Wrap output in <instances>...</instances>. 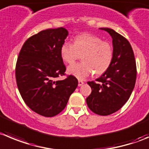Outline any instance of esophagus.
<instances>
[{
    "mask_svg": "<svg viewBox=\"0 0 149 149\" xmlns=\"http://www.w3.org/2000/svg\"><path fill=\"white\" fill-rule=\"evenodd\" d=\"M84 84V82L83 80H78V86H81Z\"/></svg>",
    "mask_w": 149,
    "mask_h": 149,
    "instance_id": "esophagus-1",
    "label": "esophagus"
}]
</instances>
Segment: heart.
<instances>
[{
  "mask_svg": "<svg viewBox=\"0 0 149 149\" xmlns=\"http://www.w3.org/2000/svg\"><path fill=\"white\" fill-rule=\"evenodd\" d=\"M61 59L72 64L81 56L83 61L68 68V73L80 80H83L94 72L101 75L111 66L113 49L109 42L93 34L83 33L72 39V45L63 43L60 48Z\"/></svg>",
  "mask_w": 149,
  "mask_h": 149,
  "instance_id": "obj_1",
  "label": "heart"
}]
</instances>
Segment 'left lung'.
I'll return each instance as SVG.
<instances>
[{
    "label": "left lung",
    "instance_id": "left-lung-1",
    "mask_svg": "<svg viewBox=\"0 0 149 149\" xmlns=\"http://www.w3.org/2000/svg\"><path fill=\"white\" fill-rule=\"evenodd\" d=\"M113 39V59L108 70L96 81H88L91 93L86 98L89 109L108 116L118 111L130 97L135 85L137 67L131 45L113 29L102 28Z\"/></svg>",
    "mask_w": 149,
    "mask_h": 149
}]
</instances>
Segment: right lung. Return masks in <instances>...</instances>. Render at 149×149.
Returning <instances> with one entry per match:
<instances>
[{
    "label": "right lung",
    "mask_w": 149,
    "mask_h": 149,
    "mask_svg": "<svg viewBox=\"0 0 149 149\" xmlns=\"http://www.w3.org/2000/svg\"><path fill=\"white\" fill-rule=\"evenodd\" d=\"M67 35L62 27L40 31L25 41L17 61L15 75L22 100L45 117L60 113L78 85L73 75L57 80L66 74L60 48Z\"/></svg>",
    "instance_id": "obj_1"
}]
</instances>
